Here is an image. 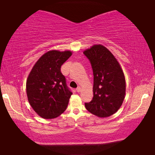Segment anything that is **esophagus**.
<instances>
[{
	"mask_svg": "<svg viewBox=\"0 0 155 155\" xmlns=\"http://www.w3.org/2000/svg\"><path fill=\"white\" fill-rule=\"evenodd\" d=\"M81 91V87L78 86V87L77 88V92H80Z\"/></svg>",
	"mask_w": 155,
	"mask_h": 155,
	"instance_id": "esophagus-1",
	"label": "esophagus"
}]
</instances>
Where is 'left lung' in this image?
Wrapping results in <instances>:
<instances>
[{
	"mask_svg": "<svg viewBox=\"0 0 155 155\" xmlns=\"http://www.w3.org/2000/svg\"><path fill=\"white\" fill-rule=\"evenodd\" d=\"M90 61L94 74L93 99L85 103L89 112L98 117L111 116L122 106L126 94L125 77L111 52L101 44L83 51Z\"/></svg>",
	"mask_w": 155,
	"mask_h": 155,
	"instance_id": "left-lung-1",
	"label": "left lung"
}]
</instances>
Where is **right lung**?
Returning a JSON list of instances; mask_svg holds the SVG:
<instances>
[{
	"label": "right lung",
	"mask_w": 155,
	"mask_h": 155,
	"mask_svg": "<svg viewBox=\"0 0 155 155\" xmlns=\"http://www.w3.org/2000/svg\"><path fill=\"white\" fill-rule=\"evenodd\" d=\"M72 54L70 51H49L33 65L26 83L28 103L44 119H53L66 109L72 93L61 72V65Z\"/></svg>",
	"instance_id": "1"
}]
</instances>
